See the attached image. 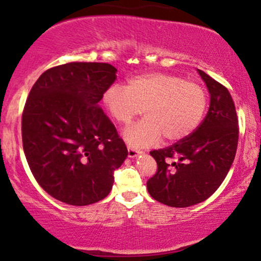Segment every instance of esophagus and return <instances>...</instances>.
<instances>
[{
    "instance_id": "esophagus-1",
    "label": "esophagus",
    "mask_w": 261,
    "mask_h": 261,
    "mask_svg": "<svg viewBox=\"0 0 261 261\" xmlns=\"http://www.w3.org/2000/svg\"><path fill=\"white\" fill-rule=\"evenodd\" d=\"M140 153H141V151H139V149L133 148V147H127V154L130 158L136 157V155H139Z\"/></svg>"
}]
</instances>
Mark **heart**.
<instances>
[{"mask_svg": "<svg viewBox=\"0 0 261 261\" xmlns=\"http://www.w3.org/2000/svg\"><path fill=\"white\" fill-rule=\"evenodd\" d=\"M103 106L115 121L126 125L145 113L146 118L128 126L124 139L134 147L184 140L200 126L207 109V93L194 81L170 73L131 77L126 86L114 83L104 91Z\"/></svg>", "mask_w": 261, "mask_h": 261, "instance_id": "b5f03b06", "label": "heart"}]
</instances>
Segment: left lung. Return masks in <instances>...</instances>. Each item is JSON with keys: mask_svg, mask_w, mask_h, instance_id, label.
I'll return each instance as SVG.
<instances>
[{"mask_svg": "<svg viewBox=\"0 0 261 261\" xmlns=\"http://www.w3.org/2000/svg\"><path fill=\"white\" fill-rule=\"evenodd\" d=\"M199 73L211 95L207 115L184 140L149 152L157 162V172L147 180L149 195L172 207H188L208 199L226 178L238 146L232 95L207 73Z\"/></svg>", "mask_w": 261, "mask_h": 261, "instance_id": "1", "label": "left lung"}]
</instances>
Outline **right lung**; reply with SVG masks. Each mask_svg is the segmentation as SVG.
Returning a JSON list of instances; mask_svg holds the SVG:
<instances>
[{"label":"right lung","instance_id":"right-lung-1","mask_svg":"<svg viewBox=\"0 0 261 261\" xmlns=\"http://www.w3.org/2000/svg\"><path fill=\"white\" fill-rule=\"evenodd\" d=\"M103 62H70L49 68L32 87L22 114L27 162L38 184L68 205L85 206L110 193L114 170L127 148L99 107L116 80Z\"/></svg>","mask_w":261,"mask_h":261}]
</instances>
